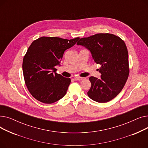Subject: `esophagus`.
Returning <instances> with one entry per match:
<instances>
[{"label": "esophagus", "mask_w": 148, "mask_h": 148, "mask_svg": "<svg viewBox=\"0 0 148 148\" xmlns=\"http://www.w3.org/2000/svg\"><path fill=\"white\" fill-rule=\"evenodd\" d=\"M84 78V77H75L74 79L75 80H77V81H81L82 80H83Z\"/></svg>", "instance_id": "1"}]
</instances>
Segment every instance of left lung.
<instances>
[{"mask_svg":"<svg viewBox=\"0 0 148 148\" xmlns=\"http://www.w3.org/2000/svg\"><path fill=\"white\" fill-rule=\"evenodd\" d=\"M77 44L89 49L101 78L90 77L88 97L98 103H107L117 96L125 86L130 73L128 53L122 39L112 34H97L80 38Z\"/></svg>","mask_w":148,"mask_h":148,"instance_id":"left-lung-1","label":"left lung"}]
</instances>
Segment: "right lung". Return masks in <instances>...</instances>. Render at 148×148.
<instances>
[{"label":"right lung","mask_w":148,"mask_h":148,"mask_svg":"<svg viewBox=\"0 0 148 148\" xmlns=\"http://www.w3.org/2000/svg\"><path fill=\"white\" fill-rule=\"evenodd\" d=\"M79 39L42 36L29 47L23 60V76L30 94L39 101L51 104L66 94L71 79L56 73L54 66Z\"/></svg>","instance_id":"1"}]
</instances>
